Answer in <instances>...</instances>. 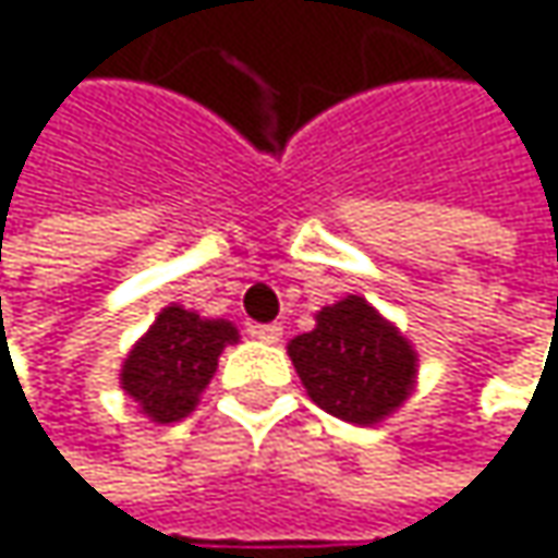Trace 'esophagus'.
Wrapping results in <instances>:
<instances>
[{
	"mask_svg": "<svg viewBox=\"0 0 558 558\" xmlns=\"http://www.w3.org/2000/svg\"><path fill=\"white\" fill-rule=\"evenodd\" d=\"M252 336H255L258 342H268V345H275V342H280L283 329H280L278 323H265V326H252Z\"/></svg>",
	"mask_w": 558,
	"mask_h": 558,
	"instance_id": "34e87169",
	"label": "esophagus"
}]
</instances>
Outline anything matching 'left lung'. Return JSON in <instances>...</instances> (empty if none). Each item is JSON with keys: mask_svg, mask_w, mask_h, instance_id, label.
<instances>
[{"mask_svg": "<svg viewBox=\"0 0 558 558\" xmlns=\"http://www.w3.org/2000/svg\"><path fill=\"white\" fill-rule=\"evenodd\" d=\"M287 355L316 407L372 426L413 390L416 352L365 296H345L316 313V329L290 339Z\"/></svg>", "mask_w": 558, "mask_h": 558, "instance_id": "left-lung-1", "label": "left lung"}]
</instances>
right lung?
<instances>
[{
	"label": "right lung",
	"instance_id": "add662e5",
	"mask_svg": "<svg viewBox=\"0 0 558 558\" xmlns=\"http://www.w3.org/2000/svg\"><path fill=\"white\" fill-rule=\"evenodd\" d=\"M235 342L239 329L229 319H206L173 303L132 345L119 385L151 423H177L196 410L222 349Z\"/></svg>",
	"mask_w": 558,
	"mask_h": 558
}]
</instances>
